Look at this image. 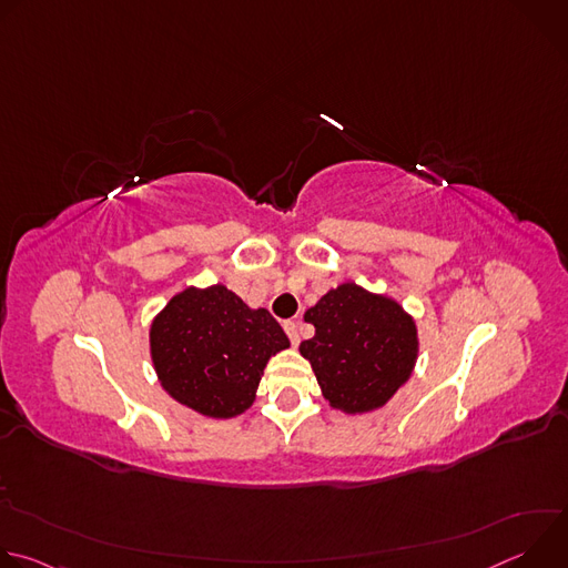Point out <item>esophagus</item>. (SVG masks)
<instances>
[{
  "label": "esophagus",
  "mask_w": 568,
  "mask_h": 568,
  "mask_svg": "<svg viewBox=\"0 0 568 568\" xmlns=\"http://www.w3.org/2000/svg\"><path fill=\"white\" fill-rule=\"evenodd\" d=\"M283 328H285V333H287V337H290L292 346H298V342H301V335H298V323H294V321H285V323H283Z\"/></svg>",
  "instance_id": "34e87169"
}]
</instances>
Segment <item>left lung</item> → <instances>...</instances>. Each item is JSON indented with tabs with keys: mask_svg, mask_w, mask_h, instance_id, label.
Listing matches in <instances>:
<instances>
[{
	"mask_svg": "<svg viewBox=\"0 0 568 568\" xmlns=\"http://www.w3.org/2000/svg\"><path fill=\"white\" fill-rule=\"evenodd\" d=\"M303 318L314 337L298 353L333 409L373 414L409 382L420 353L418 326L393 296L348 281L323 294Z\"/></svg>",
	"mask_w": 568,
	"mask_h": 568,
	"instance_id": "8db88e82",
	"label": "left lung"
}]
</instances>
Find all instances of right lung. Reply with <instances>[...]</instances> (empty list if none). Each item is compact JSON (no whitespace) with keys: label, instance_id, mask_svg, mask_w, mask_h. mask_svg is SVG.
<instances>
[{"label":"right lung","instance_id":"right-lung-1","mask_svg":"<svg viewBox=\"0 0 568 568\" xmlns=\"http://www.w3.org/2000/svg\"><path fill=\"white\" fill-rule=\"evenodd\" d=\"M148 339L161 388L215 420L245 414L267 362L290 348L265 307H250L222 283L178 292L154 314Z\"/></svg>","mask_w":568,"mask_h":568}]
</instances>
